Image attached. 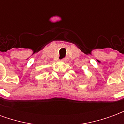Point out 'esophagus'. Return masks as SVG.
<instances>
[{"instance_id": "obj_1", "label": "esophagus", "mask_w": 124, "mask_h": 124, "mask_svg": "<svg viewBox=\"0 0 124 124\" xmlns=\"http://www.w3.org/2000/svg\"><path fill=\"white\" fill-rule=\"evenodd\" d=\"M68 60V58H63V59L62 60V62H66Z\"/></svg>"}]
</instances>
